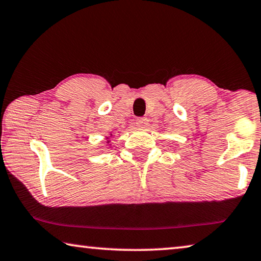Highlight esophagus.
Segmentation results:
<instances>
[{
    "label": "esophagus",
    "mask_w": 261,
    "mask_h": 261,
    "mask_svg": "<svg viewBox=\"0 0 261 261\" xmlns=\"http://www.w3.org/2000/svg\"><path fill=\"white\" fill-rule=\"evenodd\" d=\"M136 124H137L138 127H142V129H144V127L147 126L148 124V119L146 117H140V118H137L136 119Z\"/></svg>",
    "instance_id": "34e87169"
}]
</instances>
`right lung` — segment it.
I'll use <instances>...</instances> for the list:
<instances>
[{"instance_id": "1", "label": "right lung", "mask_w": 261, "mask_h": 261, "mask_svg": "<svg viewBox=\"0 0 261 261\" xmlns=\"http://www.w3.org/2000/svg\"><path fill=\"white\" fill-rule=\"evenodd\" d=\"M107 139H109V137H107ZM110 142V140H108V142H107V143H109Z\"/></svg>"}]
</instances>
